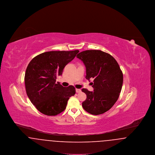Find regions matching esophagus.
Returning a JSON list of instances; mask_svg holds the SVG:
<instances>
[{
  "instance_id": "esophagus-1",
  "label": "esophagus",
  "mask_w": 155,
  "mask_h": 155,
  "mask_svg": "<svg viewBox=\"0 0 155 155\" xmlns=\"http://www.w3.org/2000/svg\"><path fill=\"white\" fill-rule=\"evenodd\" d=\"M76 92L77 93H80L81 92V90L80 89H76Z\"/></svg>"
}]
</instances>
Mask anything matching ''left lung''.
I'll return each mask as SVG.
<instances>
[{
	"mask_svg": "<svg viewBox=\"0 0 155 155\" xmlns=\"http://www.w3.org/2000/svg\"><path fill=\"white\" fill-rule=\"evenodd\" d=\"M77 58L85 66L86 78L94 79V92L82 89L87 95L82 107L93 115L103 114L116 102L121 91L123 75L118 63L110 54L99 50L83 51Z\"/></svg>",
	"mask_w": 155,
	"mask_h": 155,
	"instance_id": "obj_1",
	"label": "left lung"
}]
</instances>
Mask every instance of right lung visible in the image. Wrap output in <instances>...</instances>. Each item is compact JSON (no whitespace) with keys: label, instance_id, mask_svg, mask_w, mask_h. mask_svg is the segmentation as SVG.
<instances>
[{"label":"right lung","instance_id":"obj_1","mask_svg":"<svg viewBox=\"0 0 155 155\" xmlns=\"http://www.w3.org/2000/svg\"><path fill=\"white\" fill-rule=\"evenodd\" d=\"M78 52V50L44 52L28 64L24 78L26 92L31 103L44 114H59L66 109L69 98L75 95L73 85L64 87L56 81Z\"/></svg>","mask_w":155,"mask_h":155}]
</instances>
